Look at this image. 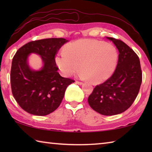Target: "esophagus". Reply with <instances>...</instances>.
I'll list each match as a JSON object with an SVG mask.
<instances>
[{
	"label": "esophagus",
	"instance_id": "esophagus-1",
	"mask_svg": "<svg viewBox=\"0 0 152 152\" xmlns=\"http://www.w3.org/2000/svg\"><path fill=\"white\" fill-rule=\"evenodd\" d=\"M76 83L77 84H78V85H82V84H83L82 82H80V81H76Z\"/></svg>",
	"mask_w": 152,
	"mask_h": 152
}]
</instances>
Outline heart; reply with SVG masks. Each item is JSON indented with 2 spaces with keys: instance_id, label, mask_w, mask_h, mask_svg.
<instances>
[{
  "instance_id": "b5f03b06",
  "label": "heart",
  "mask_w": 152,
  "mask_h": 152,
  "mask_svg": "<svg viewBox=\"0 0 152 152\" xmlns=\"http://www.w3.org/2000/svg\"><path fill=\"white\" fill-rule=\"evenodd\" d=\"M59 68L65 76L81 69L78 76L88 78L94 83H102L111 77L119 61L115 46L101 41L83 39L66 45L56 58Z\"/></svg>"
}]
</instances>
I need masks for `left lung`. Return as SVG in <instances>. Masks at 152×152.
Returning a JSON list of instances; mask_svg holds the SVG:
<instances>
[{"label": "left lung", "mask_w": 152, "mask_h": 152, "mask_svg": "<svg viewBox=\"0 0 152 152\" xmlns=\"http://www.w3.org/2000/svg\"><path fill=\"white\" fill-rule=\"evenodd\" d=\"M119 51V61L115 72L102 84L95 86L88 99L92 109L111 116L128 109L140 91L142 72L140 59L132 48L119 39L107 37Z\"/></svg>", "instance_id": "obj_1"}]
</instances>
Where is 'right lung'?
Listing matches in <instances>:
<instances>
[{
  "instance_id": "obj_1",
  "label": "right lung",
  "mask_w": 152,
  "mask_h": 152,
  "mask_svg": "<svg viewBox=\"0 0 152 152\" xmlns=\"http://www.w3.org/2000/svg\"><path fill=\"white\" fill-rule=\"evenodd\" d=\"M68 41L64 38L33 41L20 48L12 61L11 85L17 103L25 111L45 116L60 106L67 87L74 80L61 77L58 72L55 56ZM39 55L43 67L39 71L30 68L27 59L30 53Z\"/></svg>"
}]
</instances>
